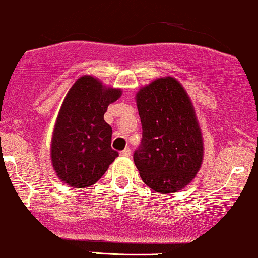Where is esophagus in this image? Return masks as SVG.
I'll use <instances>...</instances> for the list:
<instances>
[{
  "instance_id": "obj_1",
  "label": "esophagus",
  "mask_w": 258,
  "mask_h": 258,
  "mask_svg": "<svg viewBox=\"0 0 258 258\" xmlns=\"http://www.w3.org/2000/svg\"><path fill=\"white\" fill-rule=\"evenodd\" d=\"M130 154H132V151H130L129 147H126L125 150L120 152V156H123V157H130Z\"/></svg>"
}]
</instances>
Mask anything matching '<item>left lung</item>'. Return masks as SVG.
<instances>
[{
  "instance_id": "left-lung-1",
  "label": "left lung",
  "mask_w": 258,
  "mask_h": 258,
  "mask_svg": "<svg viewBox=\"0 0 258 258\" xmlns=\"http://www.w3.org/2000/svg\"><path fill=\"white\" fill-rule=\"evenodd\" d=\"M135 100L142 140L133 157L142 181L160 195L178 192L192 182L204 158L192 100L171 76L140 88Z\"/></svg>"
}]
</instances>
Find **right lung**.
<instances>
[{
  "mask_svg": "<svg viewBox=\"0 0 258 258\" xmlns=\"http://www.w3.org/2000/svg\"><path fill=\"white\" fill-rule=\"evenodd\" d=\"M120 96L122 89L106 87L90 75L82 76L70 88L50 142L51 165L68 186H93L118 157L111 147L112 128L104 114Z\"/></svg>",
  "mask_w": 258,
  "mask_h": 258,
  "instance_id": "add662e5",
  "label": "right lung"
}]
</instances>
